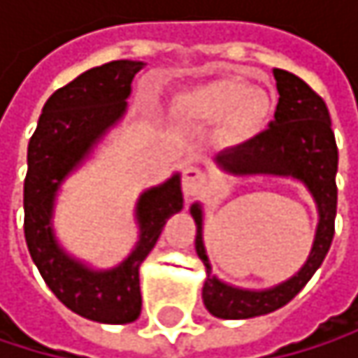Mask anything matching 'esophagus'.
Masks as SVG:
<instances>
[{
    "label": "esophagus",
    "mask_w": 358,
    "mask_h": 358,
    "mask_svg": "<svg viewBox=\"0 0 358 358\" xmlns=\"http://www.w3.org/2000/svg\"><path fill=\"white\" fill-rule=\"evenodd\" d=\"M207 186V176L201 168L192 166V164H186L184 170H182V190L188 199L201 194Z\"/></svg>",
    "instance_id": "obj_1"
}]
</instances>
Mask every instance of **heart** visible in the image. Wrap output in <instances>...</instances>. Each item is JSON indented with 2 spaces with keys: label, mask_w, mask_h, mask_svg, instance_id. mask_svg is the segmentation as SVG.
<instances>
[{
  "label": "heart",
  "mask_w": 358,
  "mask_h": 358,
  "mask_svg": "<svg viewBox=\"0 0 358 358\" xmlns=\"http://www.w3.org/2000/svg\"><path fill=\"white\" fill-rule=\"evenodd\" d=\"M174 109L188 120H224L226 138L243 143L263 130L271 113V101L263 91L252 89L249 80L224 76L188 89L176 99Z\"/></svg>",
  "instance_id": "b5f03b06"
}]
</instances>
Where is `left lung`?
Segmentation results:
<instances>
[{
    "label": "left lung",
    "instance_id": "1",
    "mask_svg": "<svg viewBox=\"0 0 358 358\" xmlns=\"http://www.w3.org/2000/svg\"><path fill=\"white\" fill-rule=\"evenodd\" d=\"M273 78L280 93L275 120L269 124L267 130L247 141L245 145L220 153L217 164L226 172L238 176L275 174L303 180L315 196L320 209V226L305 267L294 278L271 290L250 292L232 288L209 273L203 286V303L211 315L222 320H249L271 313L290 303L317 271L334 238L338 205V147L327 106L303 78L294 76L292 72L275 68ZM190 213L196 222L194 249L209 271L211 267L205 255L201 232V207L192 205Z\"/></svg>",
    "mask_w": 358,
    "mask_h": 358
}]
</instances>
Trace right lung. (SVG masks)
Listing matches in <instances>:
<instances>
[{
	"label": "right lung",
	"instance_id": "add662e5",
	"mask_svg": "<svg viewBox=\"0 0 358 358\" xmlns=\"http://www.w3.org/2000/svg\"><path fill=\"white\" fill-rule=\"evenodd\" d=\"M141 62L115 59L91 68L45 103L29 143L24 178V238L51 292L80 317L99 323H130L141 315L138 267L155 247L170 215L182 209L180 178L147 190L136 207L141 241L132 255L111 271H91L57 247L51 211L57 186L113 126L130 95Z\"/></svg>",
	"mask_w": 358,
	"mask_h": 358
}]
</instances>
